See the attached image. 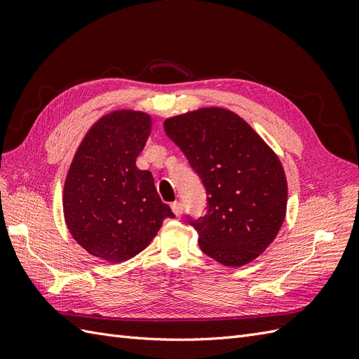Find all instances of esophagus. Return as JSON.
Wrapping results in <instances>:
<instances>
[{
  "label": "esophagus",
  "mask_w": 359,
  "mask_h": 359,
  "mask_svg": "<svg viewBox=\"0 0 359 359\" xmlns=\"http://www.w3.org/2000/svg\"><path fill=\"white\" fill-rule=\"evenodd\" d=\"M170 208H172L173 214H175L177 217H180V215L182 214V210H184V206H182V203H181V202H173V203L170 205Z\"/></svg>",
  "instance_id": "esophagus-1"
}]
</instances>
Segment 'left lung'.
<instances>
[{"label": "left lung", "instance_id": "1", "mask_svg": "<svg viewBox=\"0 0 359 359\" xmlns=\"http://www.w3.org/2000/svg\"><path fill=\"white\" fill-rule=\"evenodd\" d=\"M163 126L208 194V211L190 220L201 250L224 266L252 262L276 240L286 217L287 181L278 156L223 107H201Z\"/></svg>", "mask_w": 359, "mask_h": 359}]
</instances>
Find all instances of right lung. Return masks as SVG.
<instances>
[{"label":"right lung","instance_id":"right-lung-1","mask_svg":"<svg viewBox=\"0 0 359 359\" xmlns=\"http://www.w3.org/2000/svg\"><path fill=\"white\" fill-rule=\"evenodd\" d=\"M151 127V115L140 111L102 116L82 139L64 182L69 232L106 262L135 257L153 241L163 220L175 217L161 202L151 172L136 166Z\"/></svg>","mask_w":359,"mask_h":359}]
</instances>
